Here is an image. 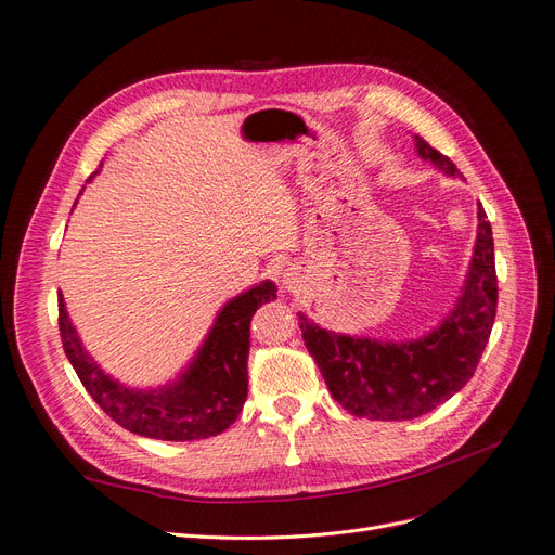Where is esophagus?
Listing matches in <instances>:
<instances>
[{
    "instance_id": "obj_1",
    "label": "esophagus",
    "mask_w": 555,
    "mask_h": 555,
    "mask_svg": "<svg viewBox=\"0 0 555 555\" xmlns=\"http://www.w3.org/2000/svg\"><path fill=\"white\" fill-rule=\"evenodd\" d=\"M296 278H294V273H287V275H284V287H287V289H296Z\"/></svg>"
}]
</instances>
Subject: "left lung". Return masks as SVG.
<instances>
[{
    "label": "left lung",
    "instance_id": "obj_1",
    "mask_svg": "<svg viewBox=\"0 0 555 555\" xmlns=\"http://www.w3.org/2000/svg\"><path fill=\"white\" fill-rule=\"evenodd\" d=\"M416 155L447 176L456 164L414 137ZM477 241L461 296L442 322L414 340H377L322 328L298 312L306 347L317 361L331 396L354 416L375 422H408L433 412L459 393L483 354L498 308L493 231L477 206Z\"/></svg>",
    "mask_w": 555,
    "mask_h": 555
}]
</instances>
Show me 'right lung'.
Returning a JSON list of instances; mask_svg holds the SVG:
<instances>
[{"instance_id": "obj_1", "label": "right lung", "mask_w": 555, "mask_h": 555, "mask_svg": "<svg viewBox=\"0 0 555 555\" xmlns=\"http://www.w3.org/2000/svg\"><path fill=\"white\" fill-rule=\"evenodd\" d=\"M275 298V282L263 280L227 300L194 359L173 382L155 389H133L102 371L82 347L60 292L62 347L82 386L115 424L153 440H204L224 433L238 418L247 398L251 314Z\"/></svg>"}]
</instances>
